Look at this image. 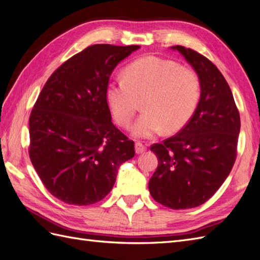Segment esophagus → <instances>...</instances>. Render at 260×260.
I'll return each mask as SVG.
<instances>
[{
    "label": "esophagus",
    "instance_id": "esophagus-1",
    "mask_svg": "<svg viewBox=\"0 0 260 260\" xmlns=\"http://www.w3.org/2000/svg\"><path fill=\"white\" fill-rule=\"evenodd\" d=\"M146 150V146L142 144L141 142L135 143V151L136 154H143V152Z\"/></svg>",
    "mask_w": 260,
    "mask_h": 260
}]
</instances>
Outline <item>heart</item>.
Masks as SVG:
<instances>
[{
    "mask_svg": "<svg viewBox=\"0 0 260 260\" xmlns=\"http://www.w3.org/2000/svg\"><path fill=\"white\" fill-rule=\"evenodd\" d=\"M201 82L198 73L176 61L144 57L125 67L123 78L106 85L105 95L117 124L128 127L144 101V114L132 128L133 135L150 138L165 129L175 133L187 124L197 108Z\"/></svg>",
    "mask_w": 260,
    "mask_h": 260,
    "instance_id": "heart-1",
    "label": "heart"
}]
</instances>
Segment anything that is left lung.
Returning a JSON list of instances; mask_svg holds the SVG:
<instances>
[{"instance_id": "left-lung-1", "label": "left lung", "mask_w": 260, "mask_h": 260, "mask_svg": "<svg viewBox=\"0 0 260 260\" xmlns=\"http://www.w3.org/2000/svg\"><path fill=\"white\" fill-rule=\"evenodd\" d=\"M171 48L198 73L201 95L178 134L150 146L158 167L148 189L158 203L183 210L208 201L229 177L236 160L241 117L230 85L214 63L193 49Z\"/></svg>"}]
</instances>
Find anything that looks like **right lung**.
<instances>
[{
	"mask_svg": "<svg viewBox=\"0 0 260 260\" xmlns=\"http://www.w3.org/2000/svg\"><path fill=\"white\" fill-rule=\"evenodd\" d=\"M137 45L99 44L64 61L45 83L29 116V158L60 201L90 205L110 193L134 142L115 127L105 90L119 61Z\"/></svg>",
	"mask_w": 260,
	"mask_h": 260,
	"instance_id": "add662e5",
	"label": "right lung"
}]
</instances>
